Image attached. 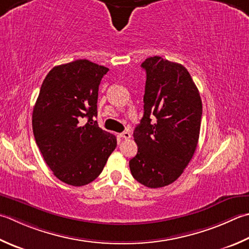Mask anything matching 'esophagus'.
Instances as JSON below:
<instances>
[{
  "instance_id": "1",
  "label": "esophagus",
  "mask_w": 249,
  "mask_h": 249,
  "mask_svg": "<svg viewBox=\"0 0 249 249\" xmlns=\"http://www.w3.org/2000/svg\"><path fill=\"white\" fill-rule=\"evenodd\" d=\"M120 137L123 139H129L130 138V133L129 131H123V133L120 134Z\"/></svg>"
}]
</instances>
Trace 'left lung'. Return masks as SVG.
Segmentation results:
<instances>
[{"mask_svg":"<svg viewBox=\"0 0 249 249\" xmlns=\"http://www.w3.org/2000/svg\"><path fill=\"white\" fill-rule=\"evenodd\" d=\"M143 116L134 130L138 145L129 160L133 177L148 188L173 183L196 152L202 120V100L182 65L160 56L147 58Z\"/></svg>","mask_w":249,"mask_h":249,"instance_id":"1","label":"left lung"}]
</instances>
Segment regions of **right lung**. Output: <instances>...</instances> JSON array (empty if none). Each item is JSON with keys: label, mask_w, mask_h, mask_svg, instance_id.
Wrapping results in <instances>:
<instances>
[{"label": "right lung", "mask_w": 249, "mask_h": 249, "mask_svg": "<svg viewBox=\"0 0 249 249\" xmlns=\"http://www.w3.org/2000/svg\"><path fill=\"white\" fill-rule=\"evenodd\" d=\"M108 71L87 59L53 67L33 108L32 129L44 160L70 186L94 181L116 147L115 136L94 121L99 84Z\"/></svg>", "instance_id": "add662e5"}]
</instances>
